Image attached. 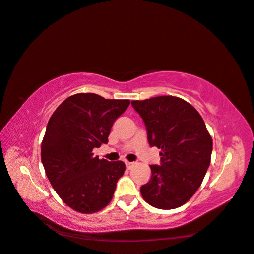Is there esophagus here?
<instances>
[{"mask_svg":"<svg viewBox=\"0 0 254 254\" xmlns=\"http://www.w3.org/2000/svg\"><path fill=\"white\" fill-rule=\"evenodd\" d=\"M133 162H129V161H126V168L130 170L132 167H133Z\"/></svg>","mask_w":254,"mask_h":254,"instance_id":"1","label":"esophagus"}]
</instances>
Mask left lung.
Returning a JSON list of instances; mask_svg holds the SVG:
<instances>
[{
    "instance_id": "obj_1",
    "label": "left lung",
    "mask_w": 254,
    "mask_h": 254,
    "mask_svg": "<svg viewBox=\"0 0 254 254\" xmlns=\"http://www.w3.org/2000/svg\"><path fill=\"white\" fill-rule=\"evenodd\" d=\"M146 124L148 141L161 149V165L140 188L143 199L159 209L184 205L198 190L209 167L213 139L199 113L184 101L163 95L131 101Z\"/></svg>"
}]
</instances>
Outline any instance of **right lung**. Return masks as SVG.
Returning a JSON list of instances; mask_svg holds the SVG:
<instances>
[{
	"instance_id": "1",
	"label": "right lung",
	"mask_w": 254,
	"mask_h": 254,
	"mask_svg": "<svg viewBox=\"0 0 254 254\" xmlns=\"http://www.w3.org/2000/svg\"><path fill=\"white\" fill-rule=\"evenodd\" d=\"M129 104V100L77 93L51 115L41 141V162L56 193L73 210L93 214L111 203L126 165L100 160L93 149L107 143L114 122Z\"/></svg>"
}]
</instances>
